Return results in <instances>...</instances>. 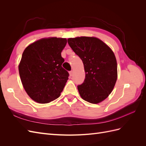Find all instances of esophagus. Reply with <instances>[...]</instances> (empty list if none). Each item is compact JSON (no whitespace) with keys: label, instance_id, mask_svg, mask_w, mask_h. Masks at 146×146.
Instances as JSON below:
<instances>
[{"label":"esophagus","instance_id":"obj_1","mask_svg":"<svg viewBox=\"0 0 146 146\" xmlns=\"http://www.w3.org/2000/svg\"><path fill=\"white\" fill-rule=\"evenodd\" d=\"M69 73V76H70V77H72V74H73V71H72V70H71V71H70Z\"/></svg>","mask_w":146,"mask_h":146}]
</instances>
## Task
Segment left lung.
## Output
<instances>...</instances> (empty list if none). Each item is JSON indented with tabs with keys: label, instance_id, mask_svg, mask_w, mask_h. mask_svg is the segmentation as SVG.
I'll use <instances>...</instances> for the list:
<instances>
[{
	"label": "left lung",
	"instance_id": "obj_1",
	"mask_svg": "<svg viewBox=\"0 0 146 146\" xmlns=\"http://www.w3.org/2000/svg\"><path fill=\"white\" fill-rule=\"evenodd\" d=\"M69 45L83 61L84 82L77 86L81 98L97 104L111 94L117 78V61L108 45L96 37L68 39Z\"/></svg>",
	"mask_w": 146,
	"mask_h": 146
}]
</instances>
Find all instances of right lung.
<instances>
[{"mask_svg":"<svg viewBox=\"0 0 146 146\" xmlns=\"http://www.w3.org/2000/svg\"><path fill=\"white\" fill-rule=\"evenodd\" d=\"M67 43L62 38L39 39L25 48L18 68L22 84L30 98L39 104L58 98L68 80L62 68L61 52Z\"/></svg>","mask_w":146,"mask_h":146,"instance_id":"1","label":"right lung"}]
</instances>
